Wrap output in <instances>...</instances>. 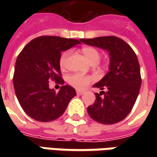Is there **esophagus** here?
I'll list each match as a JSON object with an SVG mask.
<instances>
[{
	"mask_svg": "<svg viewBox=\"0 0 157 157\" xmlns=\"http://www.w3.org/2000/svg\"><path fill=\"white\" fill-rule=\"evenodd\" d=\"M83 93H84V92H82V91H76V94H77V95H82Z\"/></svg>",
	"mask_w": 157,
	"mask_h": 157,
	"instance_id": "esophagus-1",
	"label": "esophagus"
}]
</instances>
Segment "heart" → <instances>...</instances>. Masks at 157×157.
<instances>
[{
    "label": "heart",
    "mask_w": 157,
    "mask_h": 157,
    "mask_svg": "<svg viewBox=\"0 0 157 157\" xmlns=\"http://www.w3.org/2000/svg\"><path fill=\"white\" fill-rule=\"evenodd\" d=\"M82 53L91 64L95 65L100 59L101 55L97 48L93 47H85L82 48ZM69 56V52H64L59 58V67L65 69L66 61ZM68 83L77 90H84L87 86L93 81V77L91 75H85L82 74H73L68 77Z\"/></svg>",
    "instance_id": "1"
}]
</instances>
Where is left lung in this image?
Segmentation results:
<instances>
[{
  "instance_id": "1",
  "label": "left lung",
  "mask_w": 157,
  "mask_h": 157,
  "mask_svg": "<svg viewBox=\"0 0 157 157\" xmlns=\"http://www.w3.org/2000/svg\"><path fill=\"white\" fill-rule=\"evenodd\" d=\"M80 40L86 44L105 49L110 58L109 72L93 85L102 92L95 94V102L87 108L88 114L93 120L103 124L121 121L133 109L141 86L137 56L126 42L115 36ZM104 88L108 89L106 93L102 91Z\"/></svg>"
}]
</instances>
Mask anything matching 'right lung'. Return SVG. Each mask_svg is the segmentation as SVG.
Masks as SVG:
<instances>
[{
  "label": "right lung",
  "instance_id": "add662e5",
  "mask_svg": "<svg viewBox=\"0 0 157 157\" xmlns=\"http://www.w3.org/2000/svg\"><path fill=\"white\" fill-rule=\"evenodd\" d=\"M81 40L57 36L33 39L19 54L15 64L13 86L24 112L40 122L55 120L64 113L75 90L62 86L59 92L49 88V82L63 85L59 67L62 51L81 44Z\"/></svg>",
  "mask_w": 157,
  "mask_h": 157
}]
</instances>
